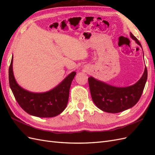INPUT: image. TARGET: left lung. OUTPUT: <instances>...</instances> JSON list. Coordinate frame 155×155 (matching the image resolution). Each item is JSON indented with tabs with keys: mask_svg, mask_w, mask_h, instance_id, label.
Returning a JSON list of instances; mask_svg holds the SVG:
<instances>
[{
	"mask_svg": "<svg viewBox=\"0 0 155 155\" xmlns=\"http://www.w3.org/2000/svg\"><path fill=\"white\" fill-rule=\"evenodd\" d=\"M136 43L142 47L139 41L130 34ZM147 79V70L140 80L134 85L127 87H116L98 81L92 77L88 78L92 99L95 105L101 110L109 113H118L133 107L141 97Z\"/></svg>",
	"mask_w": 155,
	"mask_h": 155,
	"instance_id": "8db88e82",
	"label": "left lung"
}]
</instances>
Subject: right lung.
I'll list each match as a JSON object with an SVG mask.
<instances>
[{"mask_svg": "<svg viewBox=\"0 0 155 155\" xmlns=\"http://www.w3.org/2000/svg\"><path fill=\"white\" fill-rule=\"evenodd\" d=\"M12 64L13 57L9 68V83L14 97L22 109L29 114L39 118H51L61 113L67 105L70 88L76 72L70 74L51 91L34 93L18 85L13 76Z\"/></svg>", "mask_w": 155, "mask_h": 155, "instance_id": "1", "label": "right lung"}]
</instances>
